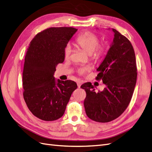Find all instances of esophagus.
Masks as SVG:
<instances>
[{
	"instance_id": "obj_1",
	"label": "esophagus",
	"mask_w": 152,
	"mask_h": 152,
	"mask_svg": "<svg viewBox=\"0 0 152 152\" xmlns=\"http://www.w3.org/2000/svg\"><path fill=\"white\" fill-rule=\"evenodd\" d=\"M77 86H78V87H80V86H81V85H82V80H79V81H77Z\"/></svg>"
}]
</instances>
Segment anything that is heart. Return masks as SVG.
Instances as JSON below:
<instances>
[{"mask_svg": "<svg viewBox=\"0 0 152 152\" xmlns=\"http://www.w3.org/2000/svg\"><path fill=\"white\" fill-rule=\"evenodd\" d=\"M99 37L91 31H86L77 37L75 40V44L78 47L84 50L89 54L91 59L94 61H98L105 54L107 50V45L99 44ZM72 48L70 44H67L64 49V56L65 59L70 58ZM89 68L87 67L80 68L78 70L80 75L84 74Z\"/></svg>", "mask_w": 152, "mask_h": 152, "instance_id": "heart-1", "label": "heart"}]
</instances>
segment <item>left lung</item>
Returning <instances> with one entry per match:
<instances>
[{"instance_id": "obj_1", "label": "left lung", "mask_w": 152, "mask_h": 152, "mask_svg": "<svg viewBox=\"0 0 152 152\" xmlns=\"http://www.w3.org/2000/svg\"><path fill=\"white\" fill-rule=\"evenodd\" d=\"M114 39L103 61L97 68L96 79L103 81L104 90L96 93L91 83L80 87L86 93V115L98 122H108L121 116L129 104L137 79L136 56L127 37L113 28Z\"/></svg>"}]
</instances>
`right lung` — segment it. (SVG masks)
<instances>
[{
    "label": "right lung",
    "instance_id": "right-lung-1",
    "mask_svg": "<svg viewBox=\"0 0 152 152\" xmlns=\"http://www.w3.org/2000/svg\"><path fill=\"white\" fill-rule=\"evenodd\" d=\"M77 29L50 27L31 40L23 72V98L34 116L53 121L65 113L72 93L77 85L72 80H55L56 66L65 60L64 49Z\"/></svg>",
    "mask_w": 152,
    "mask_h": 152
}]
</instances>
